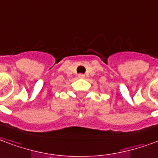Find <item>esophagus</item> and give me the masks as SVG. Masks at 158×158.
Masks as SVG:
<instances>
[{
	"mask_svg": "<svg viewBox=\"0 0 158 158\" xmlns=\"http://www.w3.org/2000/svg\"><path fill=\"white\" fill-rule=\"evenodd\" d=\"M78 77H79V79H84V77H85V75H84V74H78Z\"/></svg>",
	"mask_w": 158,
	"mask_h": 158,
	"instance_id": "esophagus-1",
	"label": "esophagus"
}]
</instances>
